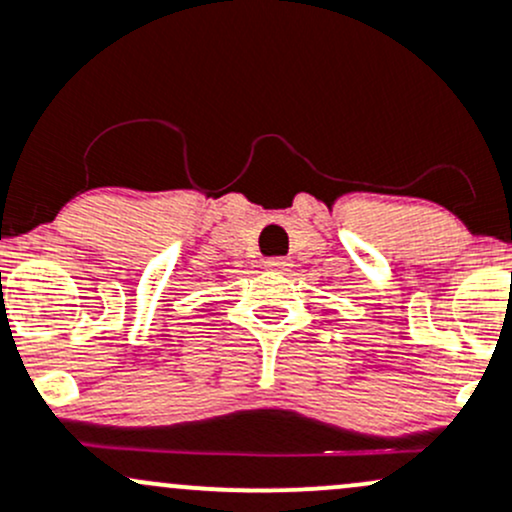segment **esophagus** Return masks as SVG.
I'll return each mask as SVG.
<instances>
[{"mask_svg": "<svg viewBox=\"0 0 512 512\" xmlns=\"http://www.w3.org/2000/svg\"><path fill=\"white\" fill-rule=\"evenodd\" d=\"M265 267L272 272H287L292 265H289V260H284V257H272V260L265 262Z\"/></svg>", "mask_w": 512, "mask_h": 512, "instance_id": "obj_1", "label": "esophagus"}]
</instances>
